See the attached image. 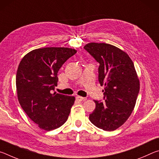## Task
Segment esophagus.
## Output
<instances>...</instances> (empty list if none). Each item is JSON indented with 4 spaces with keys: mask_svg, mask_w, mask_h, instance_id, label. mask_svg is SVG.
Segmentation results:
<instances>
[{
    "mask_svg": "<svg viewBox=\"0 0 159 159\" xmlns=\"http://www.w3.org/2000/svg\"><path fill=\"white\" fill-rule=\"evenodd\" d=\"M76 99V100H78L79 102H82V101L85 100V98H83V97H80V96H77Z\"/></svg>",
    "mask_w": 159,
    "mask_h": 159,
    "instance_id": "34e87169",
    "label": "esophagus"
}]
</instances>
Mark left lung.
<instances>
[{
	"instance_id": "left-lung-1",
	"label": "left lung",
	"mask_w": 159,
	"mask_h": 159,
	"mask_svg": "<svg viewBox=\"0 0 159 159\" xmlns=\"http://www.w3.org/2000/svg\"><path fill=\"white\" fill-rule=\"evenodd\" d=\"M99 64L98 80L104 85V102L94 100L96 107L89 119L102 130H116L130 117L139 91V80L134 64L124 51L107 43H90L84 46Z\"/></svg>"
}]
</instances>
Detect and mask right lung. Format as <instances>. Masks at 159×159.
<instances>
[{"instance_id":"right-lung-1","label":"right lung","mask_w":159,"mask_h":159,"mask_svg":"<svg viewBox=\"0 0 159 159\" xmlns=\"http://www.w3.org/2000/svg\"><path fill=\"white\" fill-rule=\"evenodd\" d=\"M69 48H43L31 51L19 64L16 75L17 98L28 116L43 130L60 128L68 119L74 96L53 93L57 73L76 53Z\"/></svg>"}]
</instances>
